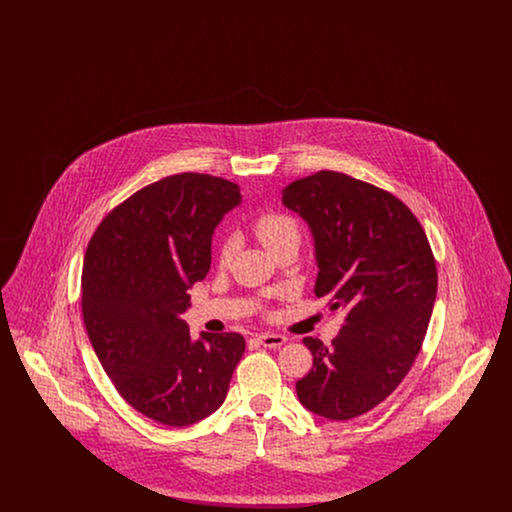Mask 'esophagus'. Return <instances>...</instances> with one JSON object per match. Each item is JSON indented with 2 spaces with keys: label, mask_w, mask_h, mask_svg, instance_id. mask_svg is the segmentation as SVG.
Wrapping results in <instances>:
<instances>
[{
  "label": "esophagus",
  "mask_w": 512,
  "mask_h": 512,
  "mask_svg": "<svg viewBox=\"0 0 512 512\" xmlns=\"http://www.w3.org/2000/svg\"><path fill=\"white\" fill-rule=\"evenodd\" d=\"M255 340H257V343H261L263 347L276 349V347H282L286 343V336H282V334H261Z\"/></svg>",
  "instance_id": "34e87169"
}]
</instances>
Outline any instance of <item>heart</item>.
I'll list each match as a JSON object with an SVG mask.
<instances>
[{
	"label": "heart",
	"instance_id": "obj_1",
	"mask_svg": "<svg viewBox=\"0 0 512 512\" xmlns=\"http://www.w3.org/2000/svg\"><path fill=\"white\" fill-rule=\"evenodd\" d=\"M253 232L261 240V244L272 251L278 244H282L286 238L297 236V224L292 217L282 213H263L253 220ZM232 255V242L224 240L219 247L220 263H226Z\"/></svg>",
	"mask_w": 512,
	"mask_h": 512
}]
</instances>
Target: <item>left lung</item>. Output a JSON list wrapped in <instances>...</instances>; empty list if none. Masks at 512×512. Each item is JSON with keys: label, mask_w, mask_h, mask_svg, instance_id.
<instances>
[{"label": "left lung", "mask_w": 512, "mask_h": 512, "mask_svg": "<svg viewBox=\"0 0 512 512\" xmlns=\"http://www.w3.org/2000/svg\"><path fill=\"white\" fill-rule=\"evenodd\" d=\"M282 201L313 230L315 295L345 313L332 345L303 340L313 368L295 382L297 397L324 418L349 420L409 374L436 301V259L413 211L363 180L318 171L286 186Z\"/></svg>", "instance_id": "left-lung-1"}]
</instances>
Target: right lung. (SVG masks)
<instances>
[{"instance_id": "obj_1", "label": "right lung", "mask_w": 512, "mask_h": 512, "mask_svg": "<svg viewBox=\"0 0 512 512\" xmlns=\"http://www.w3.org/2000/svg\"><path fill=\"white\" fill-rule=\"evenodd\" d=\"M240 203L238 186L182 172L119 203L92 234L82 265V317L122 399L165 426H188L222 405L245 351L242 334L192 341L180 313L211 267V236Z\"/></svg>"}]
</instances>
